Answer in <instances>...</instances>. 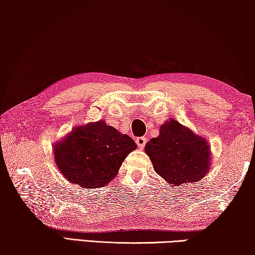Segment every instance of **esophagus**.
Returning a JSON list of instances; mask_svg holds the SVG:
<instances>
[{
	"label": "esophagus",
	"mask_w": 255,
	"mask_h": 255,
	"mask_svg": "<svg viewBox=\"0 0 255 255\" xmlns=\"http://www.w3.org/2000/svg\"><path fill=\"white\" fill-rule=\"evenodd\" d=\"M135 142H137L139 148H144V146L146 144V138L145 137H138L135 138Z\"/></svg>",
	"instance_id": "34e87169"
}]
</instances>
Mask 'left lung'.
I'll use <instances>...</instances> for the list:
<instances>
[{
	"label": "left lung",
	"instance_id": "1",
	"mask_svg": "<svg viewBox=\"0 0 255 255\" xmlns=\"http://www.w3.org/2000/svg\"><path fill=\"white\" fill-rule=\"evenodd\" d=\"M145 152L155 173L173 186L200 181L210 167V146L205 139L173 118L160 128L159 137L146 142Z\"/></svg>",
	"mask_w": 255,
	"mask_h": 255
}]
</instances>
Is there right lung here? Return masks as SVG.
Here are the masks:
<instances>
[{
    "mask_svg": "<svg viewBox=\"0 0 255 255\" xmlns=\"http://www.w3.org/2000/svg\"><path fill=\"white\" fill-rule=\"evenodd\" d=\"M135 148L131 137L101 121L73 128L54 145V159L66 179L92 189L114 180L122 162Z\"/></svg>",
    "mask_w": 255,
    "mask_h": 255,
    "instance_id": "obj_1",
    "label": "right lung"
}]
</instances>
